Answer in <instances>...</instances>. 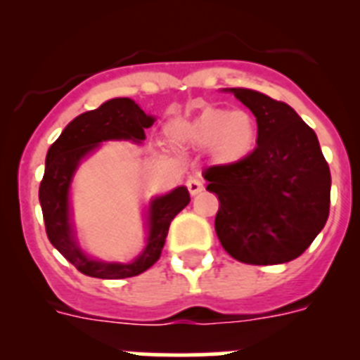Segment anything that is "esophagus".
Segmentation results:
<instances>
[{
    "label": "esophagus",
    "instance_id": "34e87169",
    "mask_svg": "<svg viewBox=\"0 0 360 360\" xmlns=\"http://www.w3.org/2000/svg\"><path fill=\"white\" fill-rule=\"evenodd\" d=\"M187 189H189V193L193 196L198 195V193H202L203 182L200 180V176H189V180H187Z\"/></svg>",
    "mask_w": 360,
    "mask_h": 360
}]
</instances>
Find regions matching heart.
Listing matches in <instances>:
<instances>
[{"mask_svg": "<svg viewBox=\"0 0 360 360\" xmlns=\"http://www.w3.org/2000/svg\"><path fill=\"white\" fill-rule=\"evenodd\" d=\"M169 141L182 149H209L218 164H238L256 148L257 122L250 111L207 106L196 117L180 119L167 128Z\"/></svg>", "mask_w": 360, "mask_h": 360, "instance_id": "1", "label": "heart"}]
</instances>
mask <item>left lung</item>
Wrapping results in <instances>:
<instances>
[{"instance_id":"8db88e82","label":"left lung","mask_w":360,"mask_h":360,"mask_svg":"<svg viewBox=\"0 0 360 360\" xmlns=\"http://www.w3.org/2000/svg\"><path fill=\"white\" fill-rule=\"evenodd\" d=\"M225 91L256 117L257 146L238 164L203 173L207 191L219 200L218 240L241 263L292 262L328 219L332 176L317 135L281 101L247 88Z\"/></svg>"}]
</instances>
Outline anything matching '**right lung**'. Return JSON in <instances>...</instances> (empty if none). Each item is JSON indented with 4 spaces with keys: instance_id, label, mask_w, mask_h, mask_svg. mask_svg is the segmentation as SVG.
Instances as JSON below:
<instances>
[{
    "instance_id": "1",
    "label": "right lung",
    "mask_w": 360,
    "mask_h": 360,
    "mask_svg": "<svg viewBox=\"0 0 360 360\" xmlns=\"http://www.w3.org/2000/svg\"><path fill=\"white\" fill-rule=\"evenodd\" d=\"M153 122L155 117L146 115L131 98H110L97 110L75 117L46 153L44 176L39 186L46 236L79 272L90 278L124 279L146 272L158 262L173 218L191 202L189 191L184 186L153 198L146 212V247L129 263L98 262L84 254L79 245L70 207V186L79 164L106 141H133L141 144L146 139L144 129L151 128Z\"/></svg>"
}]
</instances>
